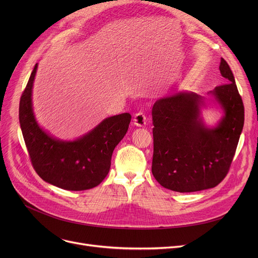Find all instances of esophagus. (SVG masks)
<instances>
[{"mask_svg":"<svg viewBox=\"0 0 258 258\" xmlns=\"http://www.w3.org/2000/svg\"><path fill=\"white\" fill-rule=\"evenodd\" d=\"M134 123L137 126H144L146 124V116L143 112H138L135 114Z\"/></svg>","mask_w":258,"mask_h":258,"instance_id":"obj_1","label":"esophagus"}]
</instances>
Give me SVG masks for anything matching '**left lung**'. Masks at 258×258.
Listing matches in <instances>:
<instances>
[{
  "label": "left lung",
  "mask_w": 258,
  "mask_h": 258,
  "mask_svg": "<svg viewBox=\"0 0 258 258\" xmlns=\"http://www.w3.org/2000/svg\"><path fill=\"white\" fill-rule=\"evenodd\" d=\"M227 83L211 92L225 111L218 127L206 128L199 118L202 99L179 93L153 106L154 155L152 172L163 187L194 192L218 186L229 172L245 121V110L233 73L222 58Z\"/></svg>",
  "instance_id": "left-lung-1"
}]
</instances>
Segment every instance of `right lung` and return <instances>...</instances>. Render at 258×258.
<instances>
[{"instance_id": "obj_1", "label": "right lung", "mask_w": 258, "mask_h": 258, "mask_svg": "<svg viewBox=\"0 0 258 258\" xmlns=\"http://www.w3.org/2000/svg\"><path fill=\"white\" fill-rule=\"evenodd\" d=\"M37 63L20 100V124L31 164L44 181L80 191L99 185L110 171L116 145L125 136L132 116L128 113L106 118L86 136L73 142L50 137L33 116L31 92Z\"/></svg>"}]
</instances>
